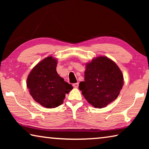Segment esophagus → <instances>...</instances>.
Masks as SVG:
<instances>
[{
  "instance_id": "esophagus-1",
  "label": "esophagus",
  "mask_w": 149,
  "mask_h": 149,
  "mask_svg": "<svg viewBox=\"0 0 149 149\" xmlns=\"http://www.w3.org/2000/svg\"><path fill=\"white\" fill-rule=\"evenodd\" d=\"M73 87L75 88H77L78 87H79V84H78V83H75V84H73Z\"/></svg>"
}]
</instances>
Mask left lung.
Wrapping results in <instances>:
<instances>
[{
  "label": "left lung",
  "mask_w": 149,
  "mask_h": 149,
  "mask_svg": "<svg viewBox=\"0 0 149 149\" xmlns=\"http://www.w3.org/2000/svg\"><path fill=\"white\" fill-rule=\"evenodd\" d=\"M123 85L117 64L107 56H99L86 64L85 81L79 83V89L88 102L102 108L117 99Z\"/></svg>",
  "instance_id": "8db88e82"
}]
</instances>
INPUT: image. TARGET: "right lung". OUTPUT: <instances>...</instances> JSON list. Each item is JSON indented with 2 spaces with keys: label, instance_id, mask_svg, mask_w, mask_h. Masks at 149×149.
Instances as JSON below:
<instances>
[{
  "label": "right lung",
  "instance_id": "obj_1",
  "mask_svg": "<svg viewBox=\"0 0 149 149\" xmlns=\"http://www.w3.org/2000/svg\"><path fill=\"white\" fill-rule=\"evenodd\" d=\"M57 60L45 58L32 69L27 79V87L35 101L48 108L63 103L65 94L73 89L56 72Z\"/></svg>",
  "mask_w": 149,
  "mask_h": 149
}]
</instances>
